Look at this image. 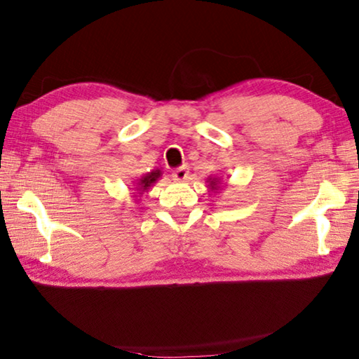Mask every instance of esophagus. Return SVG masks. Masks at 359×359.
<instances>
[{"mask_svg":"<svg viewBox=\"0 0 359 359\" xmlns=\"http://www.w3.org/2000/svg\"><path fill=\"white\" fill-rule=\"evenodd\" d=\"M188 166H180V168H177V169H174V172H172V177L175 179V180H187L188 179Z\"/></svg>","mask_w":359,"mask_h":359,"instance_id":"34e87169","label":"esophagus"}]
</instances>
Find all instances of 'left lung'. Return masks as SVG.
Segmentation results:
<instances>
[{"label": "left lung", "mask_w": 359, "mask_h": 359, "mask_svg": "<svg viewBox=\"0 0 359 359\" xmlns=\"http://www.w3.org/2000/svg\"><path fill=\"white\" fill-rule=\"evenodd\" d=\"M205 182H209V185H208V188L210 191H218L220 190V185H222V180L220 179H217V177H212V175H209L208 177V180Z\"/></svg>", "instance_id": "obj_1"}]
</instances>
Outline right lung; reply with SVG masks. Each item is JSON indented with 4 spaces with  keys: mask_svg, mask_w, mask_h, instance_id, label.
Returning a JSON list of instances; mask_svg holds the SVG:
<instances>
[{
    "mask_svg": "<svg viewBox=\"0 0 359 359\" xmlns=\"http://www.w3.org/2000/svg\"><path fill=\"white\" fill-rule=\"evenodd\" d=\"M161 177V171L160 169H155V171H150V172H147V174H144L141 179H139L136 184H135V191H136V194L135 196L137 198V196H142V193H145V191H149V188L154 185V184H156V180Z\"/></svg>",
    "mask_w": 359,
    "mask_h": 359,
    "instance_id": "right-lung-1",
    "label": "right lung"
}]
</instances>
